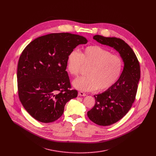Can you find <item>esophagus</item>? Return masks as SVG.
I'll use <instances>...</instances> for the list:
<instances>
[{
    "label": "esophagus",
    "mask_w": 156,
    "mask_h": 156,
    "mask_svg": "<svg viewBox=\"0 0 156 156\" xmlns=\"http://www.w3.org/2000/svg\"><path fill=\"white\" fill-rule=\"evenodd\" d=\"M78 95L80 96H85L86 94L82 92V91H79L78 92Z\"/></svg>",
    "instance_id": "34e87169"
}]
</instances>
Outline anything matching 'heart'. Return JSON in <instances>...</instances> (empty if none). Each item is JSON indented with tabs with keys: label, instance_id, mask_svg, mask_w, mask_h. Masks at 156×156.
<instances>
[{
	"label": "heart",
	"instance_id": "heart-1",
	"mask_svg": "<svg viewBox=\"0 0 156 156\" xmlns=\"http://www.w3.org/2000/svg\"><path fill=\"white\" fill-rule=\"evenodd\" d=\"M67 69L72 76H78L83 66H90L87 76L73 81L76 89L83 91L107 90L119 79L123 68L122 58L99 46H89L81 53L72 50L67 56Z\"/></svg>",
	"mask_w": 156,
	"mask_h": 156
}]
</instances>
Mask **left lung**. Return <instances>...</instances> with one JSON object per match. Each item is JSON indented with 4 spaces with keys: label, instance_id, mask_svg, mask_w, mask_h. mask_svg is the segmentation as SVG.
<instances>
[{
    "label": "left lung",
    "instance_id": "left-lung-1",
    "mask_svg": "<svg viewBox=\"0 0 156 156\" xmlns=\"http://www.w3.org/2000/svg\"><path fill=\"white\" fill-rule=\"evenodd\" d=\"M93 39L117 50L124 62L123 70L118 81L105 92L94 96V106L87 114L92 122L109 126L122 119L135 102L140 78L139 61L133 49L123 40L95 35Z\"/></svg>",
    "mask_w": 156,
    "mask_h": 156
}]
</instances>
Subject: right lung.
<instances>
[{
	"label": "right lung",
	"mask_w": 156,
	"mask_h": 156,
	"mask_svg": "<svg viewBox=\"0 0 156 156\" xmlns=\"http://www.w3.org/2000/svg\"><path fill=\"white\" fill-rule=\"evenodd\" d=\"M87 42L78 34L51 33L34 39L21 52L17 68L18 97L36 120H57L66 103L77 97L65 70L66 59L72 50Z\"/></svg>",
	"instance_id": "obj_1"
}]
</instances>
